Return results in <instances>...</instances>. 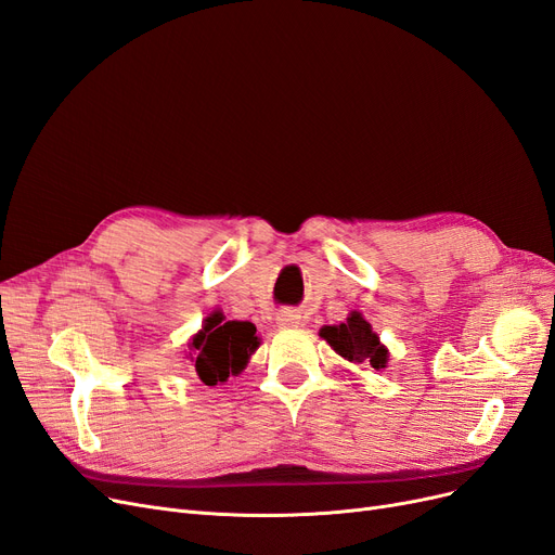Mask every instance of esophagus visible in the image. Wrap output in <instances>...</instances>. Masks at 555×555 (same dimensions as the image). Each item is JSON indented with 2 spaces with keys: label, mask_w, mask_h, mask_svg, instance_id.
<instances>
[{
  "label": "esophagus",
  "mask_w": 555,
  "mask_h": 555,
  "mask_svg": "<svg viewBox=\"0 0 555 555\" xmlns=\"http://www.w3.org/2000/svg\"><path fill=\"white\" fill-rule=\"evenodd\" d=\"M276 322L281 326H297L301 322V315L297 311H293V309H281L276 313Z\"/></svg>",
  "instance_id": "esophagus-1"
}]
</instances>
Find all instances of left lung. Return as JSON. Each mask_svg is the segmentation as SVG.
<instances>
[{"label":"left lung","instance_id":"1","mask_svg":"<svg viewBox=\"0 0 555 555\" xmlns=\"http://www.w3.org/2000/svg\"><path fill=\"white\" fill-rule=\"evenodd\" d=\"M320 336L330 343L334 350L347 361L371 363L373 367L386 365V347L379 343L377 334H373L371 324L363 320L361 313H352L345 324L324 326Z\"/></svg>","mask_w":555,"mask_h":555}]
</instances>
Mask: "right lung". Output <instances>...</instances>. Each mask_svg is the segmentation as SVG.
I'll list each match as a JSON object with an SVG mask.
<instances>
[{"label": "right lung", "instance_id": "right-lung-1", "mask_svg": "<svg viewBox=\"0 0 555 555\" xmlns=\"http://www.w3.org/2000/svg\"><path fill=\"white\" fill-rule=\"evenodd\" d=\"M258 345L260 340L251 322H223L221 313H212L205 320L203 332L192 340L201 382L215 386L217 382L229 379V375H237Z\"/></svg>", "mask_w": 555, "mask_h": 555}]
</instances>
